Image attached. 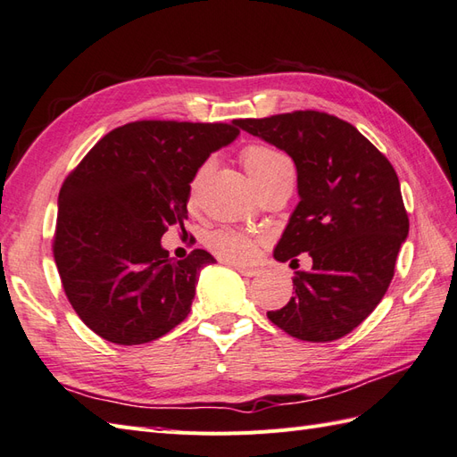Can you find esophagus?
Instances as JSON below:
<instances>
[{"label":"esophagus","mask_w":457,"mask_h":457,"mask_svg":"<svg viewBox=\"0 0 457 457\" xmlns=\"http://www.w3.org/2000/svg\"><path fill=\"white\" fill-rule=\"evenodd\" d=\"M233 266H236V270H237L239 274L247 276V278H251V276H256V274H259V268H249V266H239V264H233Z\"/></svg>","instance_id":"34e87169"}]
</instances>
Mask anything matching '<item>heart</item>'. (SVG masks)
<instances>
[{
  "label": "heart",
  "instance_id": "heart-1",
  "mask_svg": "<svg viewBox=\"0 0 457 457\" xmlns=\"http://www.w3.org/2000/svg\"><path fill=\"white\" fill-rule=\"evenodd\" d=\"M241 163L256 189H259L261 185H264L268 179H272L274 175H278L282 170L291 168L289 162L282 154H278L276 150L262 145H251L247 148H243ZM206 170H208V163H204V166L198 170L195 173V178L191 179V185H189L191 203L196 198L198 187H201ZM206 243L218 256H221V259H226L229 262L247 264L254 261L256 254H259V241H256L253 236H247V233H241L236 229H216L210 233Z\"/></svg>",
  "mask_w": 457,
  "mask_h": 457
}]
</instances>
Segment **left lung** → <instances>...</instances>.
I'll return each instance as SVG.
<instances>
[{"mask_svg": "<svg viewBox=\"0 0 457 457\" xmlns=\"http://www.w3.org/2000/svg\"><path fill=\"white\" fill-rule=\"evenodd\" d=\"M237 127L287 152L297 168L299 203L274 259H312L309 272H295V295L268 319L303 342L340 340L382 301L407 237L395 170L353 125L324 112L237 120Z\"/></svg>", "mask_w": 457, "mask_h": 457, "instance_id": "obj_1", "label": "left lung"}]
</instances>
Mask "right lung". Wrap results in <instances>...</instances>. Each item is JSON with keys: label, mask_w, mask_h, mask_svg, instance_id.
Returning a JSON list of instances; mask_svg holds the SVG:
<instances>
[{"label": "right lung", "mask_w": 457, "mask_h": 457, "mask_svg": "<svg viewBox=\"0 0 457 457\" xmlns=\"http://www.w3.org/2000/svg\"><path fill=\"white\" fill-rule=\"evenodd\" d=\"M233 123L135 121L100 138L57 198L54 259L88 328L117 345L158 340L187 319L198 272L214 256L173 261L162 247L183 228L189 185L206 158L237 138Z\"/></svg>", "instance_id": "right-lung-1"}]
</instances>
